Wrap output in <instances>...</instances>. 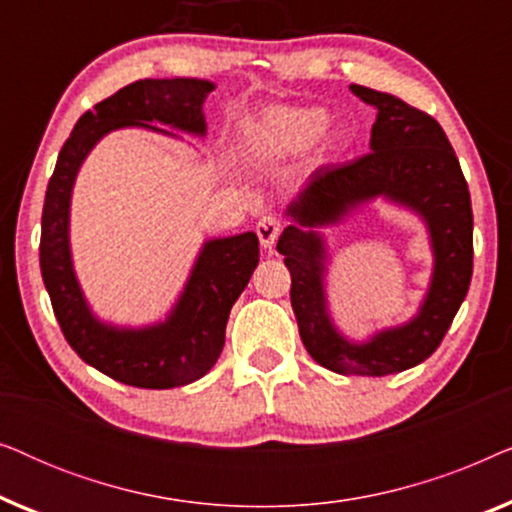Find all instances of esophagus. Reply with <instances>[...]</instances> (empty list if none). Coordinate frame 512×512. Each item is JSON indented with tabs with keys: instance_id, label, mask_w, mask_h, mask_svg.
<instances>
[{
	"instance_id": "obj_1",
	"label": "esophagus",
	"mask_w": 512,
	"mask_h": 512,
	"mask_svg": "<svg viewBox=\"0 0 512 512\" xmlns=\"http://www.w3.org/2000/svg\"><path fill=\"white\" fill-rule=\"evenodd\" d=\"M279 233H282V221H279L277 216L268 214V216H263V219L256 223V235H258V240H261V244H263L265 249L272 247V244L277 242Z\"/></svg>"
}]
</instances>
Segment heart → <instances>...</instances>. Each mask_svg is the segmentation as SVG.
Instances as JSON below:
<instances>
[{
    "label": "heart",
    "mask_w": 512,
    "mask_h": 512,
    "mask_svg": "<svg viewBox=\"0 0 512 512\" xmlns=\"http://www.w3.org/2000/svg\"><path fill=\"white\" fill-rule=\"evenodd\" d=\"M328 128V114L319 107L270 109L251 125V142L265 153L310 149Z\"/></svg>",
    "instance_id": "heart-1"
}]
</instances>
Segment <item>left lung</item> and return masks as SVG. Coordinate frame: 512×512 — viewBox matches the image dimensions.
Returning <instances> with one entry per match:
<instances>
[{"instance_id":"8db88e82","label":"left lung","mask_w":512,"mask_h":512,"mask_svg":"<svg viewBox=\"0 0 512 512\" xmlns=\"http://www.w3.org/2000/svg\"><path fill=\"white\" fill-rule=\"evenodd\" d=\"M373 104L377 118L370 153L342 165H321L286 209L277 251L291 272V305L300 340L314 361L340 375L382 377L408 370L436 352L464 303L473 275L471 193L438 121L389 93L349 86ZM377 194L401 201L425 216L437 268L418 317L401 329L352 346L334 331L325 314L323 245L314 225L334 222L349 208Z\"/></svg>"}]
</instances>
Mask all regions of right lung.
<instances>
[{"label":"right lung","mask_w":512,"mask_h":512,"mask_svg":"<svg viewBox=\"0 0 512 512\" xmlns=\"http://www.w3.org/2000/svg\"><path fill=\"white\" fill-rule=\"evenodd\" d=\"M214 83L200 79H142L97 102L76 121L46 188L39 263L62 335L88 366L130 387L172 389L207 375L226 342L230 307L258 265V237L244 233L209 240L165 324L118 331L90 314L69 258V198L76 172L107 132L151 121L205 135L202 102ZM158 130V128H153Z\"/></svg>","instance_id":"1"}]
</instances>
